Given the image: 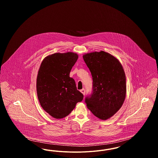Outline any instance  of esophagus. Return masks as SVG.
I'll use <instances>...</instances> for the list:
<instances>
[{
  "label": "esophagus",
  "mask_w": 158,
  "mask_h": 158,
  "mask_svg": "<svg viewBox=\"0 0 158 158\" xmlns=\"http://www.w3.org/2000/svg\"><path fill=\"white\" fill-rule=\"evenodd\" d=\"M81 92L83 94L85 95V92H86L85 89H81Z\"/></svg>",
  "instance_id": "obj_1"
}]
</instances>
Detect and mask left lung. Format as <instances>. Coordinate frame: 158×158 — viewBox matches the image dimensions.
<instances>
[{"label":"left lung","instance_id":"obj_1","mask_svg":"<svg viewBox=\"0 0 158 158\" xmlns=\"http://www.w3.org/2000/svg\"><path fill=\"white\" fill-rule=\"evenodd\" d=\"M92 77V90L85 99L92 114L107 120L121 107L126 94V75L120 61L109 53H88L83 56Z\"/></svg>","mask_w":158,"mask_h":158}]
</instances>
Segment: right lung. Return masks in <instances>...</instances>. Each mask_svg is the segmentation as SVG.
Returning <instances> with one entry per match:
<instances>
[{"mask_svg":"<svg viewBox=\"0 0 158 158\" xmlns=\"http://www.w3.org/2000/svg\"><path fill=\"white\" fill-rule=\"evenodd\" d=\"M78 59L76 53H55L42 61L38 73L37 92L42 108L55 118L68 115L83 95L69 76Z\"/></svg>","mask_w":158,"mask_h":158,"instance_id":"add662e5","label":"right lung"}]
</instances>
